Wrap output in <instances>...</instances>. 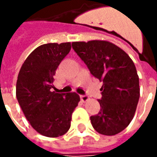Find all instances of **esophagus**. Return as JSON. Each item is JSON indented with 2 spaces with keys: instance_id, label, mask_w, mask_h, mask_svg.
Returning a JSON list of instances; mask_svg holds the SVG:
<instances>
[{
  "instance_id": "esophagus-1",
  "label": "esophagus",
  "mask_w": 157,
  "mask_h": 157,
  "mask_svg": "<svg viewBox=\"0 0 157 157\" xmlns=\"http://www.w3.org/2000/svg\"><path fill=\"white\" fill-rule=\"evenodd\" d=\"M89 99H90V98H89L88 96H86V95H82L81 96V100H82V102H86L88 101Z\"/></svg>"
}]
</instances>
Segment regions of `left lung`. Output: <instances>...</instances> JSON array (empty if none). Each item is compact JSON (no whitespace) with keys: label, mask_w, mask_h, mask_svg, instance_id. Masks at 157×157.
I'll return each mask as SVG.
<instances>
[{"label":"left lung","mask_w":157,"mask_h":157,"mask_svg":"<svg viewBox=\"0 0 157 157\" xmlns=\"http://www.w3.org/2000/svg\"><path fill=\"white\" fill-rule=\"evenodd\" d=\"M72 48L92 75L102 82L101 109L90 118L92 127L101 135H117L130 124L140 98L134 62L122 48L107 40L73 42Z\"/></svg>","instance_id":"1"}]
</instances>
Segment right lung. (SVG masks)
<instances>
[{"instance_id":"right-lung-1","label":"right lung","mask_w":157,"mask_h":157,"mask_svg":"<svg viewBox=\"0 0 157 157\" xmlns=\"http://www.w3.org/2000/svg\"><path fill=\"white\" fill-rule=\"evenodd\" d=\"M71 48L70 42L39 46L23 62L17 76L16 96L26 118L40 135L55 138L71 127L73 111L80 102L75 93L52 92L54 75Z\"/></svg>"}]
</instances>
